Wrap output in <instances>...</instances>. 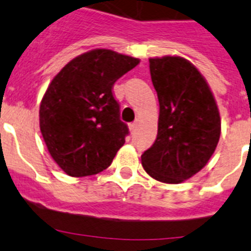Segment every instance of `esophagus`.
I'll return each mask as SVG.
<instances>
[{
  "instance_id": "esophagus-1",
  "label": "esophagus",
  "mask_w": 251,
  "mask_h": 251,
  "mask_svg": "<svg viewBox=\"0 0 251 251\" xmlns=\"http://www.w3.org/2000/svg\"><path fill=\"white\" fill-rule=\"evenodd\" d=\"M129 129L132 133L137 129V122H133V123L129 124Z\"/></svg>"
}]
</instances>
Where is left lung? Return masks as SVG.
<instances>
[{"instance_id": "obj_1", "label": "left lung", "mask_w": 251, "mask_h": 251, "mask_svg": "<svg viewBox=\"0 0 251 251\" xmlns=\"http://www.w3.org/2000/svg\"><path fill=\"white\" fill-rule=\"evenodd\" d=\"M159 101L158 133L141 156L157 181L179 183L202 170L220 138L216 101L200 72L183 57L150 59Z\"/></svg>"}]
</instances>
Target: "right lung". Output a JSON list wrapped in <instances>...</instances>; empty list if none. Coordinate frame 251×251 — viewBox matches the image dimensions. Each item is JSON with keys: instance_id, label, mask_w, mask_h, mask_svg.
Masks as SVG:
<instances>
[{"instance_id": "add662e5", "label": "right lung", "mask_w": 251, "mask_h": 251, "mask_svg": "<svg viewBox=\"0 0 251 251\" xmlns=\"http://www.w3.org/2000/svg\"><path fill=\"white\" fill-rule=\"evenodd\" d=\"M136 57L97 49L66 64L40 105V129L59 167L73 177L108 168L129 134L113 86Z\"/></svg>"}]
</instances>
